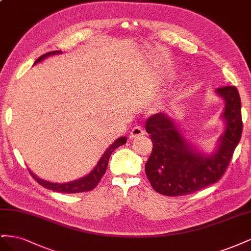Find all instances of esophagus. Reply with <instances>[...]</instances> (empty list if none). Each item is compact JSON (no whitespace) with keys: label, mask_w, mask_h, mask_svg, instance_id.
<instances>
[{"label":"esophagus","mask_w":251,"mask_h":251,"mask_svg":"<svg viewBox=\"0 0 251 251\" xmlns=\"http://www.w3.org/2000/svg\"><path fill=\"white\" fill-rule=\"evenodd\" d=\"M142 135H144V131L142 130V127L141 126H135V127H133V130L131 131L130 137L132 139H135V138L140 137V136H142Z\"/></svg>","instance_id":"34e87169"}]
</instances>
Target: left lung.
<instances>
[{
	"label": "left lung",
	"mask_w": 251,
	"mask_h": 251,
	"mask_svg": "<svg viewBox=\"0 0 251 251\" xmlns=\"http://www.w3.org/2000/svg\"><path fill=\"white\" fill-rule=\"evenodd\" d=\"M224 100L221 119L225 130L216 149L205 153L188 141L179 124L168 113L148 118L146 130L153 151L146 163V174L156 192L164 196H184L216 183L225 173L242 135L241 100L234 86L218 88Z\"/></svg>",
	"instance_id": "8db88e82"
}]
</instances>
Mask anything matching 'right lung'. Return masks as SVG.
Listing matches in <instances>:
<instances>
[{
  "label": "right lung",
  "mask_w": 251,
  "mask_h": 251,
  "mask_svg": "<svg viewBox=\"0 0 251 251\" xmlns=\"http://www.w3.org/2000/svg\"><path fill=\"white\" fill-rule=\"evenodd\" d=\"M60 53H63V52L62 51L48 52V53H46V54H44L41 57L37 58L33 65H35L36 63L42 62L43 59L47 58L48 56L60 54ZM126 137H119L118 139H116L107 150H105V151L102 154V156L100 157V160H98L97 164L95 165V168L92 171H91L88 175H86V176H83L82 178L76 179V180L71 181V182H66V183H54V182H50V181H46V180L39 178L30 170H29V172H30V174H31V176L35 179L36 182H39V183L42 186H44L45 188L51 189V191H53V192L64 193V194H76V193L92 191V189L95 188L96 185L100 183V181L101 180L105 171H107L111 154L118 147L123 146V144H126Z\"/></svg>",
  "instance_id": "right-lung-1"
}]
</instances>
